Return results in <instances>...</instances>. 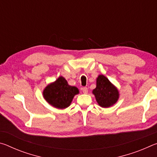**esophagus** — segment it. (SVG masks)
Segmentation results:
<instances>
[{
	"mask_svg": "<svg viewBox=\"0 0 157 157\" xmlns=\"http://www.w3.org/2000/svg\"><path fill=\"white\" fill-rule=\"evenodd\" d=\"M82 91H83L84 94H87L88 93V88L87 87H83V89H82Z\"/></svg>",
	"mask_w": 157,
	"mask_h": 157,
	"instance_id": "34e87169",
	"label": "esophagus"
}]
</instances>
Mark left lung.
<instances>
[{
  "instance_id": "obj_1",
  "label": "left lung",
  "mask_w": 157,
  "mask_h": 157,
  "mask_svg": "<svg viewBox=\"0 0 157 157\" xmlns=\"http://www.w3.org/2000/svg\"><path fill=\"white\" fill-rule=\"evenodd\" d=\"M98 104L102 107H109L119 98V92L105 75H100L96 79V88L93 90Z\"/></svg>"
}]
</instances>
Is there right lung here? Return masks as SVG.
<instances>
[{
	"mask_svg": "<svg viewBox=\"0 0 157 157\" xmlns=\"http://www.w3.org/2000/svg\"><path fill=\"white\" fill-rule=\"evenodd\" d=\"M78 94L77 87L68 85L66 79L60 76L44 89L43 96L52 107L63 109L70 106L74 96Z\"/></svg>",
	"mask_w": 157,
	"mask_h": 157,
	"instance_id": "right-lung-1",
	"label": "right lung"
}]
</instances>
